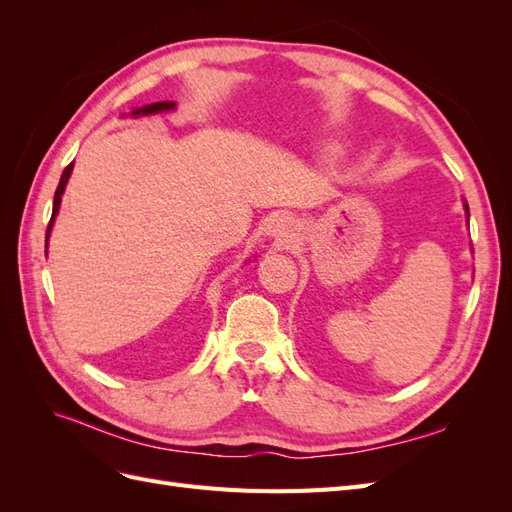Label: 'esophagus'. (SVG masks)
I'll list each match as a JSON object with an SVG mask.
<instances>
[{"label": "esophagus", "mask_w": 512, "mask_h": 512, "mask_svg": "<svg viewBox=\"0 0 512 512\" xmlns=\"http://www.w3.org/2000/svg\"><path fill=\"white\" fill-rule=\"evenodd\" d=\"M265 232L277 243V247H290L297 241V224L284 213L271 215L265 224Z\"/></svg>", "instance_id": "1"}]
</instances>
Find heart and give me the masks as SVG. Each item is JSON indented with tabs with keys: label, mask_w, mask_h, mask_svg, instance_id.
Instances as JSON below:
<instances>
[{
	"label": "heart",
	"mask_w": 512,
	"mask_h": 512,
	"mask_svg": "<svg viewBox=\"0 0 512 512\" xmlns=\"http://www.w3.org/2000/svg\"><path fill=\"white\" fill-rule=\"evenodd\" d=\"M329 156H333V151H331V153H329Z\"/></svg>",
	"instance_id": "heart-1"
}]
</instances>
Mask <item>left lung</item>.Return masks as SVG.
I'll use <instances>...</instances> for the list:
<instances>
[{"label": "left lung", "instance_id": "obj_1", "mask_svg": "<svg viewBox=\"0 0 512 512\" xmlns=\"http://www.w3.org/2000/svg\"><path fill=\"white\" fill-rule=\"evenodd\" d=\"M463 207H466V213L470 215V207H468V203H463Z\"/></svg>", "mask_w": 512, "mask_h": 512}]
</instances>
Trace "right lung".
<instances>
[{
  "label": "right lung",
  "mask_w": 512,
  "mask_h": 512,
  "mask_svg": "<svg viewBox=\"0 0 512 512\" xmlns=\"http://www.w3.org/2000/svg\"><path fill=\"white\" fill-rule=\"evenodd\" d=\"M170 108H175V102H156V104H147L143 108H136V111L132 113L134 117L136 115H153V113H162V111H170ZM72 168H74V162L68 164L64 168V173H61V179H59V185L55 190V198H53V215H51V222H49V228H46V247H49V235H51V228H53V222H55V215L59 211V203H61V196H64V190H66V183L72 175Z\"/></svg>",
  "instance_id": "right-lung-1"
}]
</instances>
